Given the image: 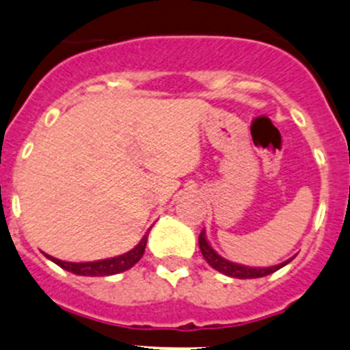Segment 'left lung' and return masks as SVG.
I'll use <instances>...</instances> for the list:
<instances>
[{"label":"left lung","mask_w":350,"mask_h":350,"mask_svg":"<svg viewBox=\"0 0 350 350\" xmlns=\"http://www.w3.org/2000/svg\"><path fill=\"white\" fill-rule=\"evenodd\" d=\"M198 244H200V250H202V254L203 258L206 260V263H208L212 269H215L217 272L224 273V275H229V277H236V279H258V277H265V275H270V273L277 272L279 269H282L284 265H287L291 260L284 261V263H280V265H275V267H267V269H254V267H244V265H237V263H232V261L226 260V258H222L220 254H217L215 251L212 250V246L208 244V241H206L205 237V232H200L198 236Z\"/></svg>","instance_id":"obj_1"}]
</instances>
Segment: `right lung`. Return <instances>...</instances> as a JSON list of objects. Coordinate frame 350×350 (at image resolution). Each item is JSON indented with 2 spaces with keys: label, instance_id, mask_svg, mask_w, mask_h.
Returning a JSON list of instances; mask_svg holds the SVG:
<instances>
[{
  "label": "right lung",
  "instance_id": "1",
  "mask_svg": "<svg viewBox=\"0 0 350 350\" xmlns=\"http://www.w3.org/2000/svg\"><path fill=\"white\" fill-rule=\"evenodd\" d=\"M147 237L148 234H145L144 239L137 244L131 251L128 253L120 254V256L107 258V260H99V261H85V263H71V261H61L57 258L49 256L51 261H54L56 265H59L61 269L68 270L71 273H77V275H85V277H106V275H114V273H121L124 270H130L131 267L140 261V258L144 256L145 246H147Z\"/></svg>",
  "mask_w": 350,
  "mask_h": 350
}]
</instances>
